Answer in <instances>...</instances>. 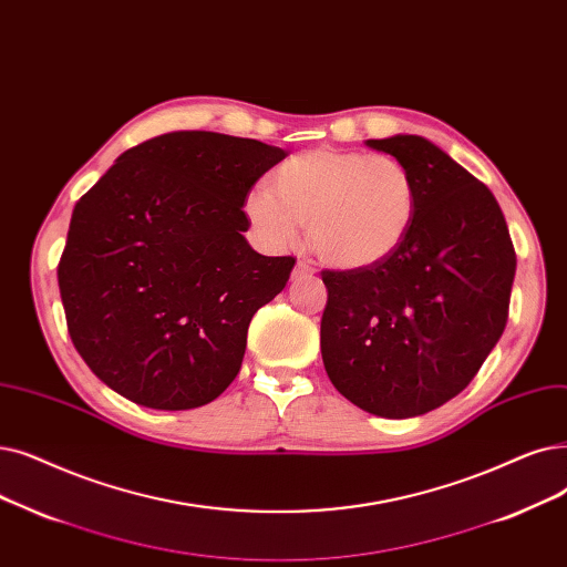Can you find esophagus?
I'll list each match as a JSON object with an SVG mask.
<instances>
[{"label":"esophagus","instance_id":"esophagus-1","mask_svg":"<svg viewBox=\"0 0 567 567\" xmlns=\"http://www.w3.org/2000/svg\"><path fill=\"white\" fill-rule=\"evenodd\" d=\"M315 276V266L310 261H297L293 266V278H308Z\"/></svg>","mask_w":567,"mask_h":567}]
</instances>
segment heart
I'll return each mask as SVG.
<instances>
[{
  "instance_id": "obj_1",
  "label": "heart",
  "mask_w": 567,
  "mask_h": 567,
  "mask_svg": "<svg viewBox=\"0 0 567 567\" xmlns=\"http://www.w3.org/2000/svg\"><path fill=\"white\" fill-rule=\"evenodd\" d=\"M243 213L270 248L297 245L308 223L319 259L361 270L396 255L410 236L416 185L396 157L319 145L282 162L270 189H250Z\"/></svg>"
}]
</instances>
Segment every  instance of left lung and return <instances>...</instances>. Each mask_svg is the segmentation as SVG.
<instances>
[{
  "label": "left lung",
  "mask_w": 567,
  "mask_h": 567,
  "mask_svg": "<svg viewBox=\"0 0 567 567\" xmlns=\"http://www.w3.org/2000/svg\"><path fill=\"white\" fill-rule=\"evenodd\" d=\"M365 145L410 168L416 217L386 261L322 270L319 342L344 399L405 420L454 399L496 348L516 255L496 196L435 143L396 134Z\"/></svg>",
  "instance_id": "left-lung-1"
}]
</instances>
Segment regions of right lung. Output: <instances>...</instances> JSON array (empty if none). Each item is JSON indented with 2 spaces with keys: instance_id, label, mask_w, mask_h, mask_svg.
<instances>
[{
  "instance_id": "obj_1",
  "label": "right lung",
  "mask_w": 567,
  "mask_h": 567,
  "mask_svg": "<svg viewBox=\"0 0 567 567\" xmlns=\"http://www.w3.org/2000/svg\"><path fill=\"white\" fill-rule=\"evenodd\" d=\"M282 147L171 132L130 147L73 208L58 266L73 348L136 405L192 410L240 371L252 315L297 259L264 257L243 202Z\"/></svg>"
}]
</instances>
